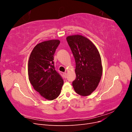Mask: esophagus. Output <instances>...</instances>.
<instances>
[{
    "mask_svg": "<svg viewBox=\"0 0 132 132\" xmlns=\"http://www.w3.org/2000/svg\"><path fill=\"white\" fill-rule=\"evenodd\" d=\"M63 75H64V78H67V73H66V72L64 73H63Z\"/></svg>",
    "mask_w": 132,
    "mask_h": 132,
    "instance_id": "34e87169",
    "label": "esophagus"
}]
</instances>
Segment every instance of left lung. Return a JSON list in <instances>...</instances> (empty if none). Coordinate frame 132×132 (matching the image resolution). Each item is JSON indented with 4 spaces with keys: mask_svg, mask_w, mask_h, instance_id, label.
<instances>
[{
    "mask_svg": "<svg viewBox=\"0 0 132 132\" xmlns=\"http://www.w3.org/2000/svg\"><path fill=\"white\" fill-rule=\"evenodd\" d=\"M67 41L76 63V79L72 82L74 89L83 96L90 95L97 88L102 77L100 54L94 44L83 36H69Z\"/></svg>",
    "mask_w": 132,
    "mask_h": 132,
    "instance_id": "1",
    "label": "left lung"
}]
</instances>
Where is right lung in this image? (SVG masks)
<instances>
[{"label":"right lung","instance_id":"right-lung-1","mask_svg":"<svg viewBox=\"0 0 132 132\" xmlns=\"http://www.w3.org/2000/svg\"><path fill=\"white\" fill-rule=\"evenodd\" d=\"M60 43L58 39L39 43L31 53L28 63L29 79L34 89L48 100L61 94L63 85L61 76L55 70L53 55Z\"/></svg>","mask_w":132,"mask_h":132}]
</instances>
